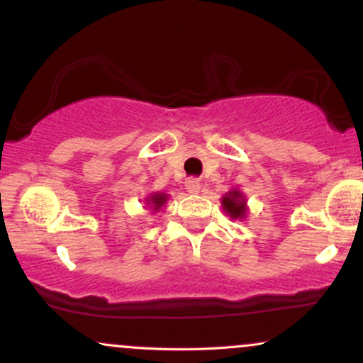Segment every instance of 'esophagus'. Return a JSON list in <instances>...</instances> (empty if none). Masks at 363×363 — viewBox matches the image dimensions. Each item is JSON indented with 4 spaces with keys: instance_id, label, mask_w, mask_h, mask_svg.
Masks as SVG:
<instances>
[{
    "instance_id": "1",
    "label": "esophagus",
    "mask_w": 363,
    "mask_h": 363,
    "mask_svg": "<svg viewBox=\"0 0 363 363\" xmlns=\"http://www.w3.org/2000/svg\"><path fill=\"white\" fill-rule=\"evenodd\" d=\"M186 189H187V193L198 194L199 189H201V184H199L198 179H187V181H186Z\"/></svg>"
}]
</instances>
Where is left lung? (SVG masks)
Segmentation results:
<instances>
[{
	"label": "left lung",
	"instance_id": "left-lung-1",
	"mask_svg": "<svg viewBox=\"0 0 363 363\" xmlns=\"http://www.w3.org/2000/svg\"><path fill=\"white\" fill-rule=\"evenodd\" d=\"M222 208L223 211L230 216L232 220H244L247 216V201H245V196L240 189L232 187L227 194L222 196Z\"/></svg>",
	"mask_w": 363,
	"mask_h": 363
}]
</instances>
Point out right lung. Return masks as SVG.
Instances as JSON below:
<instances>
[{
  "label": "right lung",
  "instance_id": "obj_1",
  "mask_svg": "<svg viewBox=\"0 0 363 363\" xmlns=\"http://www.w3.org/2000/svg\"><path fill=\"white\" fill-rule=\"evenodd\" d=\"M167 199L169 196L165 193H152L145 198V203H147V206L155 213V211H160V208L167 203Z\"/></svg>",
  "mask_w": 363,
  "mask_h": 363
}]
</instances>
